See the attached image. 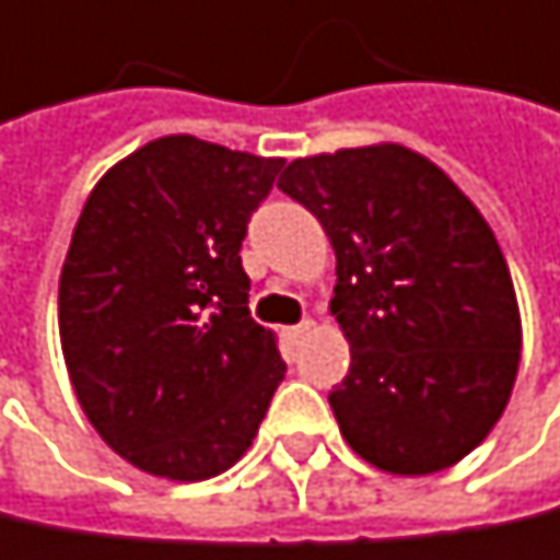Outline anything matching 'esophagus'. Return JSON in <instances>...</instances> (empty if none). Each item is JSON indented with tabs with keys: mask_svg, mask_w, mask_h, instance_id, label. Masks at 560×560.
Segmentation results:
<instances>
[{
	"mask_svg": "<svg viewBox=\"0 0 560 560\" xmlns=\"http://www.w3.org/2000/svg\"><path fill=\"white\" fill-rule=\"evenodd\" d=\"M310 328H313V322H300V325H290V328H283V338H287V345H300V341L310 335Z\"/></svg>",
	"mask_w": 560,
	"mask_h": 560,
	"instance_id": "34e87169",
	"label": "esophagus"
}]
</instances>
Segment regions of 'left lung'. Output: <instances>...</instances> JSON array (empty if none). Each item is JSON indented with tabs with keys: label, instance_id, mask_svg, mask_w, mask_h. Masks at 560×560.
<instances>
[{
	"label": "left lung",
	"instance_id": "left-lung-1",
	"mask_svg": "<svg viewBox=\"0 0 560 560\" xmlns=\"http://www.w3.org/2000/svg\"><path fill=\"white\" fill-rule=\"evenodd\" d=\"M335 247L351 368L328 393L345 442L374 467L422 477L470 455L520 371L510 267L474 202L399 144L293 161L280 183Z\"/></svg>",
	"mask_w": 560,
	"mask_h": 560
}]
</instances>
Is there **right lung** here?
Wrapping results in <instances>:
<instances>
[{"mask_svg":"<svg viewBox=\"0 0 560 560\" xmlns=\"http://www.w3.org/2000/svg\"><path fill=\"white\" fill-rule=\"evenodd\" d=\"M280 171V158L158 138L96 183L73 229L57 293L67 371L105 445L154 477L229 470L287 374L242 267Z\"/></svg>","mask_w":560,"mask_h":560,"instance_id":"obj_1","label":"right lung"}]
</instances>
